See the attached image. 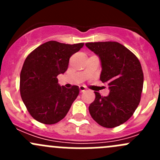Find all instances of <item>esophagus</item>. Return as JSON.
Returning <instances> with one entry per match:
<instances>
[{
	"label": "esophagus",
	"instance_id": "1",
	"mask_svg": "<svg viewBox=\"0 0 160 160\" xmlns=\"http://www.w3.org/2000/svg\"><path fill=\"white\" fill-rule=\"evenodd\" d=\"M79 88H80V93H82V92H83V91H85V90H86V88H85V87H83V86H80Z\"/></svg>",
	"mask_w": 160,
	"mask_h": 160
}]
</instances>
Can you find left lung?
<instances>
[{"label":"left lung","instance_id":"left-lung-1","mask_svg":"<svg viewBox=\"0 0 160 160\" xmlns=\"http://www.w3.org/2000/svg\"><path fill=\"white\" fill-rule=\"evenodd\" d=\"M86 46L99 56L100 80L108 85L110 93L102 97L94 92L89 111L93 120L104 128L119 126L136 110L143 88V72L135 54L117 42H88Z\"/></svg>","mask_w":160,"mask_h":160}]
</instances>
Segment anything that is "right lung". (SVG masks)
Returning <instances> with one entry per match:
<instances>
[{"mask_svg":"<svg viewBox=\"0 0 160 160\" xmlns=\"http://www.w3.org/2000/svg\"><path fill=\"white\" fill-rule=\"evenodd\" d=\"M83 45L49 41L27 56L20 74V93L34 119L52 125L67 115L80 90L78 86L60 87L57 76L67 71L71 56Z\"/></svg>","mask_w":160,"mask_h":160,"instance_id":"right-lung-1","label":"right lung"}]
</instances>
